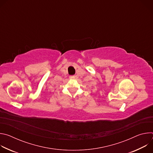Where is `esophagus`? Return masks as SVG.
Returning a JSON list of instances; mask_svg holds the SVG:
<instances>
[{
	"label": "esophagus",
	"instance_id": "obj_1",
	"mask_svg": "<svg viewBox=\"0 0 153 153\" xmlns=\"http://www.w3.org/2000/svg\"><path fill=\"white\" fill-rule=\"evenodd\" d=\"M75 78H76L75 76H70V79H74Z\"/></svg>",
	"mask_w": 153,
	"mask_h": 153
}]
</instances>
